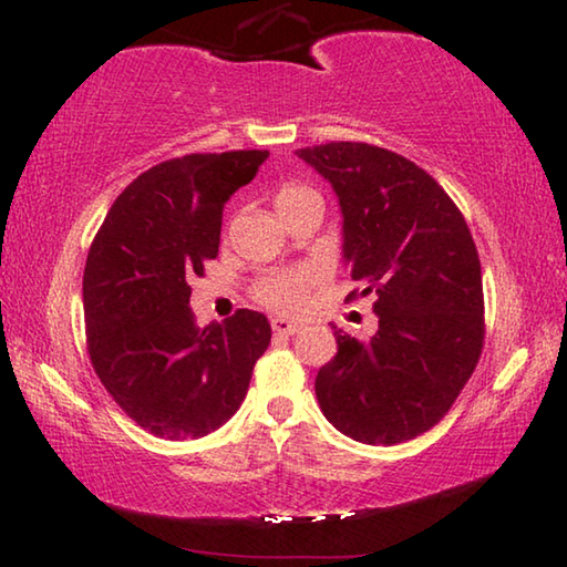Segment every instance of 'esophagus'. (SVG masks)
I'll return each instance as SVG.
<instances>
[{"instance_id": "esophagus-1", "label": "esophagus", "mask_w": 567, "mask_h": 567, "mask_svg": "<svg viewBox=\"0 0 567 567\" xmlns=\"http://www.w3.org/2000/svg\"><path fill=\"white\" fill-rule=\"evenodd\" d=\"M300 328H302V324L290 322V320H285V318H275V320H272L275 334H295Z\"/></svg>"}]
</instances>
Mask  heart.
<instances>
[{
    "label": "heart",
    "instance_id": "b5f03b06",
    "mask_svg": "<svg viewBox=\"0 0 567 567\" xmlns=\"http://www.w3.org/2000/svg\"><path fill=\"white\" fill-rule=\"evenodd\" d=\"M307 199H318V192L307 185H300V182H287L275 195V205L277 213H287L297 205L307 203ZM318 280V272L315 267H280V270H270L265 272L260 280L255 282V300L265 305L267 310L282 312V315H295L300 312L307 300V290L310 285Z\"/></svg>",
    "mask_w": 567,
    "mask_h": 567
}]
</instances>
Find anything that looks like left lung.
I'll list each match as a JSON object with an SVG mask.
<instances>
[{"label": "left lung", "instance_id": "8db88e82", "mask_svg": "<svg viewBox=\"0 0 567 567\" xmlns=\"http://www.w3.org/2000/svg\"><path fill=\"white\" fill-rule=\"evenodd\" d=\"M297 157L338 195L344 265L364 285L360 295L375 292L380 318L368 342L334 328L338 354L320 368L315 395L342 435L405 443L445 417L483 352L473 235L447 192L395 152L328 142Z\"/></svg>", "mask_w": 567, "mask_h": 567}]
</instances>
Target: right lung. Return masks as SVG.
<instances>
[{"instance_id":"1","label":"right lung","mask_w":567,"mask_h":567,"mask_svg":"<svg viewBox=\"0 0 567 567\" xmlns=\"http://www.w3.org/2000/svg\"><path fill=\"white\" fill-rule=\"evenodd\" d=\"M267 150L159 162L124 187L84 265L92 368L147 433L205 437L235 415L270 344L262 312L237 310L199 330L192 277L215 260L223 209L252 182Z\"/></svg>"}]
</instances>
